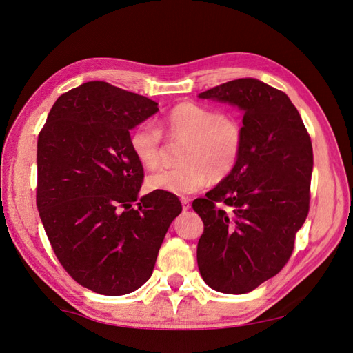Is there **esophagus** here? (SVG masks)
I'll use <instances>...</instances> for the list:
<instances>
[{
	"label": "esophagus",
	"instance_id": "34e87169",
	"mask_svg": "<svg viewBox=\"0 0 353 353\" xmlns=\"http://www.w3.org/2000/svg\"><path fill=\"white\" fill-rule=\"evenodd\" d=\"M181 203H183V210L185 212V210H188L191 206H190V201H188V199H183L181 200Z\"/></svg>",
	"mask_w": 353,
	"mask_h": 353
}]
</instances>
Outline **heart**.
I'll return each mask as SVG.
<instances>
[{
    "instance_id": "b5f03b06",
    "label": "heart",
    "mask_w": 353,
    "mask_h": 353,
    "mask_svg": "<svg viewBox=\"0 0 353 353\" xmlns=\"http://www.w3.org/2000/svg\"><path fill=\"white\" fill-rule=\"evenodd\" d=\"M184 141L178 168L162 169L147 178L150 191L175 196L196 193L209 178L221 181L230 175L241 153L243 130L232 116L197 103L184 101L174 105L159 121V131L140 125L130 135L135 159L147 169H154L162 159V137Z\"/></svg>"
}]
</instances>
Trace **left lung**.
<instances>
[{
  "label": "left lung",
  "instance_id": "left-lung-1",
  "mask_svg": "<svg viewBox=\"0 0 353 353\" xmlns=\"http://www.w3.org/2000/svg\"><path fill=\"white\" fill-rule=\"evenodd\" d=\"M199 99L243 112L236 166L206 199L193 201L205 225L197 244L199 270L213 290L249 293L283 270L307 216L311 138L290 99L259 79L221 83Z\"/></svg>",
  "mask_w": 353,
  "mask_h": 353
}]
</instances>
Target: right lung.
<instances>
[{
  "label": "right lung",
  "instance_id": "add662e5",
  "mask_svg": "<svg viewBox=\"0 0 353 353\" xmlns=\"http://www.w3.org/2000/svg\"><path fill=\"white\" fill-rule=\"evenodd\" d=\"M157 112L143 95L85 82L60 95L39 132L42 225L63 268L95 293L128 294L150 279L168 228L183 210L175 194L138 196L144 170L130 131Z\"/></svg>",
  "mask_w": 353,
  "mask_h": 353
}]
</instances>
